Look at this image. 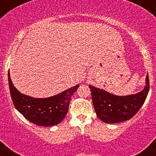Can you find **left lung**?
Returning a JSON list of instances; mask_svg holds the SVG:
<instances>
[{
	"instance_id": "obj_1",
	"label": "left lung",
	"mask_w": 156,
	"mask_h": 156,
	"mask_svg": "<svg viewBox=\"0 0 156 156\" xmlns=\"http://www.w3.org/2000/svg\"><path fill=\"white\" fill-rule=\"evenodd\" d=\"M89 87L98 117L107 124H116L129 120L138 112L147 96L150 81L147 73L144 88L138 93L126 96L115 95L92 85Z\"/></svg>"
}]
</instances>
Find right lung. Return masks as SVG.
Masks as SVG:
<instances>
[{
  "label": "right lung",
  "instance_id": "obj_1",
  "mask_svg": "<svg viewBox=\"0 0 156 156\" xmlns=\"http://www.w3.org/2000/svg\"><path fill=\"white\" fill-rule=\"evenodd\" d=\"M8 81L12 100L17 110L30 122L38 126L57 125L64 119L69 109L72 95L79 85L45 98H35L22 94L13 85L8 72Z\"/></svg>",
  "mask_w": 156,
  "mask_h": 156
}]
</instances>
